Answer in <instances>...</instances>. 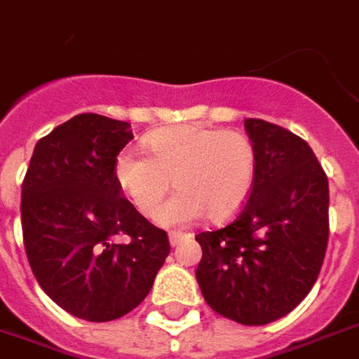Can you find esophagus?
Segmentation results:
<instances>
[{
    "mask_svg": "<svg viewBox=\"0 0 359 359\" xmlns=\"http://www.w3.org/2000/svg\"><path fill=\"white\" fill-rule=\"evenodd\" d=\"M190 234L188 233H179V231H171L169 233V242H171L172 246H177L180 241H184V238H188Z\"/></svg>",
    "mask_w": 359,
    "mask_h": 359,
    "instance_id": "1",
    "label": "esophagus"
}]
</instances>
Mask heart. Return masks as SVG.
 Here are the masks:
<instances>
[{"instance_id": "1", "label": "heart", "mask_w": 359, "mask_h": 359, "mask_svg": "<svg viewBox=\"0 0 359 359\" xmlns=\"http://www.w3.org/2000/svg\"><path fill=\"white\" fill-rule=\"evenodd\" d=\"M144 146L149 157L123 149L115 157L113 175L121 192L146 217L156 215L172 180L179 192L157 213L165 226L188 225L203 213L211 221H225L254 188L256 146L238 130L169 126L149 133Z\"/></svg>"}]
</instances>
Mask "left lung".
<instances>
[{
    "label": "left lung",
    "instance_id": "1",
    "mask_svg": "<svg viewBox=\"0 0 359 359\" xmlns=\"http://www.w3.org/2000/svg\"><path fill=\"white\" fill-rule=\"evenodd\" d=\"M257 151L254 188L238 215L196 234L205 302L242 325L290 313L316 285L329 242V180L308 142L283 126L246 118Z\"/></svg>",
    "mask_w": 359,
    "mask_h": 359
}]
</instances>
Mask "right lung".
I'll use <instances>...</instances> for the list:
<instances>
[{
  "label": "right lung",
  "instance_id": "right-lung-1",
  "mask_svg": "<svg viewBox=\"0 0 359 359\" xmlns=\"http://www.w3.org/2000/svg\"><path fill=\"white\" fill-rule=\"evenodd\" d=\"M130 140L125 121L82 113L38 140L22 180V241L38 285L95 323L133 311L171 252L115 182V157Z\"/></svg>",
  "mask_w": 359,
  "mask_h": 359
}]
</instances>
